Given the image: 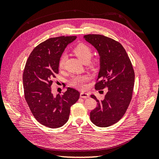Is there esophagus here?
Segmentation results:
<instances>
[{
    "label": "esophagus",
    "mask_w": 159,
    "mask_h": 159,
    "mask_svg": "<svg viewBox=\"0 0 159 159\" xmlns=\"http://www.w3.org/2000/svg\"><path fill=\"white\" fill-rule=\"evenodd\" d=\"M80 97L83 98H87L89 97V93L82 92H80Z\"/></svg>",
    "instance_id": "34e87169"
}]
</instances>
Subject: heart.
<instances>
[{
	"label": "heart",
	"instance_id": "obj_1",
	"mask_svg": "<svg viewBox=\"0 0 159 159\" xmlns=\"http://www.w3.org/2000/svg\"><path fill=\"white\" fill-rule=\"evenodd\" d=\"M73 52L76 56L79 58L83 63L88 62L91 59L92 55V50L90 47L85 44V43H79L73 49ZM66 60V56L63 55L61 56L59 61V67L60 69H62L65 66ZM89 80V77L87 76H76L73 77L71 80V85L78 88H83L84 83Z\"/></svg>",
	"mask_w": 159,
	"mask_h": 159
}]
</instances>
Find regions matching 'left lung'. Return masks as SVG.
Masks as SVG:
<instances>
[{"label": "left lung", "mask_w": 159, "mask_h": 159, "mask_svg": "<svg viewBox=\"0 0 159 159\" xmlns=\"http://www.w3.org/2000/svg\"><path fill=\"white\" fill-rule=\"evenodd\" d=\"M96 49L100 56V70L96 90L107 87L104 99L98 102L91 111L90 119L97 126L108 127L117 122L126 113L133 95L134 72L126 50L120 43L102 35L83 37Z\"/></svg>", "instance_id": "1"}]
</instances>
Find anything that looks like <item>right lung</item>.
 Here are the masks:
<instances>
[{
  "instance_id": "1",
  "label": "right lung",
  "mask_w": 159,
  "mask_h": 159,
  "mask_svg": "<svg viewBox=\"0 0 159 159\" xmlns=\"http://www.w3.org/2000/svg\"><path fill=\"white\" fill-rule=\"evenodd\" d=\"M76 38L61 36L47 39L33 49L26 63L22 77L26 101L36 120L48 128L63 126L69 119L70 107L79 98L80 93L70 87L62 95L55 96L51 92L60 57Z\"/></svg>"
}]
</instances>
